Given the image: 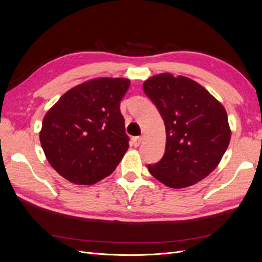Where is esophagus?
Masks as SVG:
<instances>
[{
    "instance_id": "obj_1",
    "label": "esophagus",
    "mask_w": 262,
    "mask_h": 262,
    "mask_svg": "<svg viewBox=\"0 0 262 262\" xmlns=\"http://www.w3.org/2000/svg\"><path fill=\"white\" fill-rule=\"evenodd\" d=\"M142 140H143V138H142V137H136V138L132 139V143H133L134 146L137 147L142 143Z\"/></svg>"
}]
</instances>
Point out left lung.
<instances>
[{
    "mask_svg": "<svg viewBox=\"0 0 262 262\" xmlns=\"http://www.w3.org/2000/svg\"><path fill=\"white\" fill-rule=\"evenodd\" d=\"M166 129L162 160L150 175L170 188L192 186L216 168L231 141L226 110L199 83L186 76L157 74L143 84Z\"/></svg>",
    "mask_w": 262,
    "mask_h": 262,
    "instance_id": "1",
    "label": "left lung"
}]
</instances>
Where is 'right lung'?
Listing matches in <instances>:
<instances>
[{
	"instance_id": "right-lung-1",
	"label": "right lung",
	"mask_w": 262,
	"mask_h": 262,
	"mask_svg": "<svg viewBox=\"0 0 262 262\" xmlns=\"http://www.w3.org/2000/svg\"><path fill=\"white\" fill-rule=\"evenodd\" d=\"M126 78L99 77L68 91L48 110L39 134L47 161L76 185L112 173L129 148L120 101Z\"/></svg>"
}]
</instances>
